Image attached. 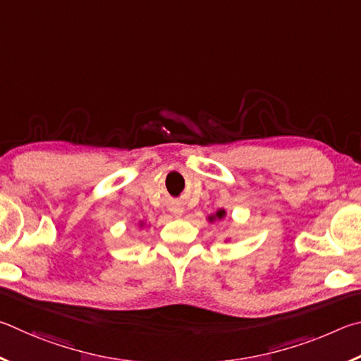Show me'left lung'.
Masks as SVG:
<instances>
[{
    "label": "left lung",
    "instance_id": "1",
    "mask_svg": "<svg viewBox=\"0 0 361 361\" xmlns=\"http://www.w3.org/2000/svg\"><path fill=\"white\" fill-rule=\"evenodd\" d=\"M141 226H142V224H141Z\"/></svg>",
    "mask_w": 361,
    "mask_h": 361
}]
</instances>
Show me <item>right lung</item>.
<instances>
[{
    "instance_id": "right-lung-1",
    "label": "right lung",
    "mask_w": 361,
    "mask_h": 361,
    "mask_svg": "<svg viewBox=\"0 0 361 361\" xmlns=\"http://www.w3.org/2000/svg\"><path fill=\"white\" fill-rule=\"evenodd\" d=\"M225 209H219L216 214H214V216H209V222H214V220H217V219H224L225 217Z\"/></svg>"
}]
</instances>
